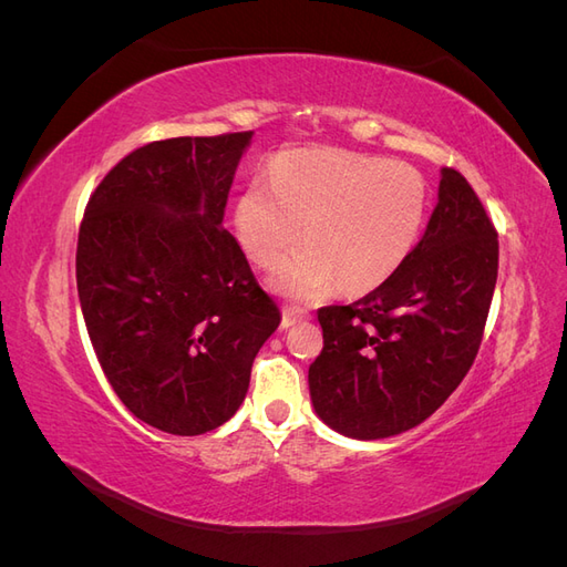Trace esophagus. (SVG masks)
I'll use <instances>...</instances> for the list:
<instances>
[{
	"label": "esophagus",
	"instance_id": "1",
	"mask_svg": "<svg viewBox=\"0 0 567 567\" xmlns=\"http://www.w3.org/2000/svg\"><path fill=\"white\" fill-rule=\"evenodd\" d=\"M305 319V315L296 312V310H284V317H281V329H290V326H296Z\"/></svg>",
	"mask_w": 567,
	"mask_h": 567
}]
</instances>
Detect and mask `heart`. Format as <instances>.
<instances>
[{"label": "heart", "instance_id": "1", "mask_svg": "<svg viewBox=\"0 0 567 567\" xmlns=\"http://www.w3.org/2000/svg\"><path fill=\"white\" fill-rule=\"evenodd\" d=\"M431 194L416 167L369 153L286 151L236 200V236L250 260L277 265L305 227L307 246L271 271L281 296L317 302L342 284L367 293L419 246Z\"/></svg>", "mask_w": 567, "mask_h": 567}]
</instances>
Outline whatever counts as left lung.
Listing matches in <instances>:
<instances>
[{
  "mask_svg": "<svg viewBox=\"0 0 567 567\" xmlns=\"http://www.w3.org/2000/svg\"><path fill=\"white\" fill-rule=\"evenodd\" d=\"M496 269L492 219L466 177L442 167L431 221L400 271L362 300L317 312V416L340 435L381 440L435 414L473 367Z\"/></svg>",
  "mask_w": 567,
  "mask_h": 567,
  "instance_id": "8db88e82",
  "label": "left lung"
}]
</instances>
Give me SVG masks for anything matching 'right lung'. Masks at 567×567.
Here are the masks:
<instances>
[{"mask_svg": "<svg viewBox=\"0 0 567 567\" xmlns=\"http://www.w3.org/2000/svg\"><path fill=\"white\" fill-rule=\"evenodd\" d=\"M252 132L177 136L101 179L78 236V296L96 359L132 414L203 435L241 406L281 312L221 227Z\"/></svg>", "mask_w": 567, "mask_h": 567, "instance_id": "1", "label": "right lung"}]
</instances>
